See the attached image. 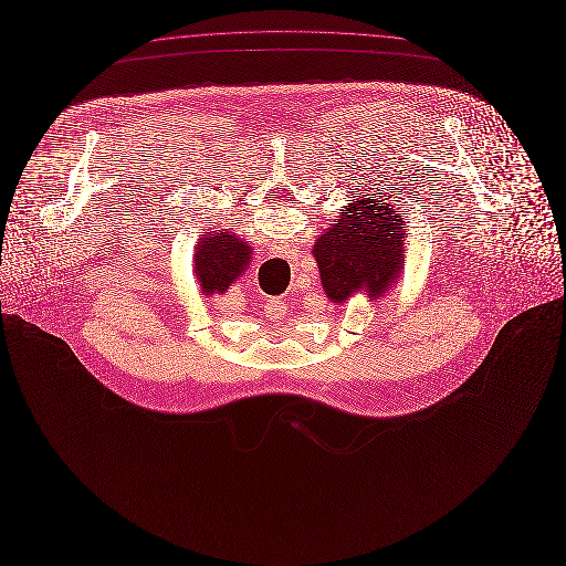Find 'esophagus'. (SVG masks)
<instances>
[{
  "mask_svg": "<svg viewBox=\"0 0 566 566\" xmlns=\"http://www.w3.org/2000/svg\"><path fill=\"white\" fill-rule=\"evenodd\" d=\"M283 311H285V302L281 300V297H272V300H266V304H264V313H266V317H281L283 315Z\"/></svg>",
  "mask_w": 566,
  "mask_h": 566,
  "instance_id": "1",
  "label": "esophagus"
}]
</instances>
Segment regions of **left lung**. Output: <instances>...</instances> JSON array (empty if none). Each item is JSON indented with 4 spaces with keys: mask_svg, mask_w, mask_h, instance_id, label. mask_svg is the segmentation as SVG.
<instances>
[{
    "mask_svg": "<svg viewBox=\"0 0 566 566\" xmlns=\"http://www.w3.org/2000/svg\"><path fill=\"white\" fill-rule=\"evenodd\" d=\"M402 226L398 210L381 200L366 198L343 212L313 249L327 297L345 302L361 285L381 296L405 264Z\"/></svg>",
    "mask_w": 566,
    "mask_h": 566,
    "instance_id": "left-lung-1",
    "label": "left lung"
}]
</instances>
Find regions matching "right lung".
Wrapping results in <instances>:
<instances>
[{
  "instance_id": "add662e5",
  "label": "right lung",
  "mask_w": 566,
  "mask_h": 566,
  "mask_svg": "<svg viewBox=\"0 0 566 566\" xmlns=\"http://www.w3.org/2000/svg\"><path fill=\"white\" fill-rule=\"evenodd\" d=\"M196 253V274L205 294H223L251 262V249L237 237L217 230L205 232Z\"/></svg>"
}]
</instances>
